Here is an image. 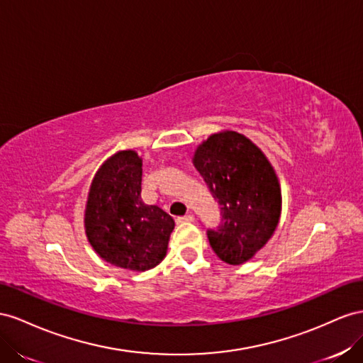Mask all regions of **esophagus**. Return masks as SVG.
Here are the masks:
<instances>
[{
    "instance_id": "obj_1",
    "label": "esophagus",
    "mask_w": 363,
    "mask_h": 363,
    "mask_svg": "<svg viewBox=\"0 0 363 363\" xmlns=\"http://www.w3.org/2000/svg\"><path fill=\"white\" fill-rule=\"evenodd\" d=\"M193 220H194V217H193L191 214L176 217V222H178V223H190V222H193Z\"/></svg>"
}]
</instances>
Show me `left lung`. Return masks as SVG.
Wrapping results in <instances>:
<instances>
[{
	"label": "left lung",
	"mask_w": 363,
	"mask_h": 363,
	"mask_svg": "<svg viewBox=\"0 0 363 363\" xmlns=\"http://www.w3.org/2000/svg\"><path fill=\"white\" fill-rule=\"evenodd\" d=\"M193 162L220 205V225L206 230L213 251L228 264L247 262L271 239L281 213L272 165L252 141L233 130L203 141Z\"/></svg>",
	"instance_id": "left-lung-1"
}]
</instances>
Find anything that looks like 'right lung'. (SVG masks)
Returning a JSON list of instances; mask_svg holds the SVG:
<instances>
[{
    "mask_svg": "<svg viewBox=\"0 0 363 363\" xmlns=\"http://www.w3.org/2000/svg\"><path fill=\"white\" fill-rule=\"evenodd\" d=\"M141 165L133 150L111 157L94 176L85 211L94 251L113 266L138 272L162 262L174 228L170 214L143 202Z\"/></svg>",
    "mask_w": 363,
    "mask_h": 363,
    "instance_id": "right-lung-1",
    "label": "right lung"
}]
</instances>
